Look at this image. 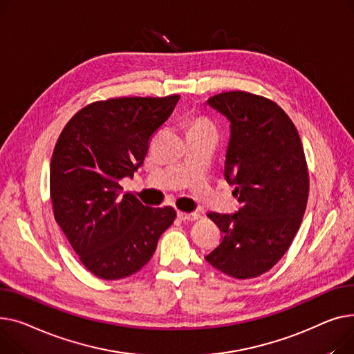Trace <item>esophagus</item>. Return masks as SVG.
Wrapping results in <instances>:
<instances>
[{"mask_svg": "<svg viewBox=\"0 0 354 354\" xmlns=\"http://www.w3.org/2000/svg\"><path fill=\"white\" fill-rule=\"evenodd\" d=\"M177 216H178V218L183 220V221H193V220H197V218H198V214H197V213H184V212H178Z\"/></svg>", "mask_w": 354, "mask_h": 354, "instance_id": "obj_1", "label": "esophagus"}]
</instances>
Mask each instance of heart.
I'll return each instance as SVG.
<instances>
[{
  "mask_svg": "<svg viewBox=\"0 0 354 354\" xmlns=\"http://www.w3.org/2000/svg\"><path fill=\"white\" fill-rule=\"evenodd\" d=\"M205 129H212V127H210V124L207 122L205 120L200 118V120H197V121L193 124L190 130H205Z\"/></svg>",
  "mask_w": 354,
  "mask_h": 354,
  "instance_id": "heart-1",
  "label": "heart"
}]
</instances>
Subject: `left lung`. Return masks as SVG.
<instances>
[{
  "instance_id": "left-lung-1",
  "label": "left lung",
  "mask_w": 354,
  "mask_h": 354,
  "mask_svg": "<svg viewBox=\"0 0 354 354\" xmlns=\"http://www.w3.org/2000/svg\"><path fill=\"white\" fill-rule=\"evenodd\" d=\"M230 122L224 176L236 185L240 207L210 213L221 243L204 259L234 279L268 272L292 244L308 197L301 140L276 102L244 91L217 94L205 102Z\"/></svg>"
}]
</instances>
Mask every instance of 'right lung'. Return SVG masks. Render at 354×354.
I'll return each instance as SVG.
<instances>
[{
    "label": "right lung",
    "instance_id": "right-lung-1",
    "mask_svg": "<svg viewBox=\"0 0 354 354\" xmlns=\"http://www.w3.org/2000/svg\"><path fill=\"white\" fill-rule=\"evenodd\" d=\"M180 95L93 102L62 130L50 167L54 217L87 270L104 280L129 277L147 264L173 207L144 205L120 181L133 177L154 131Z\"/></svg>",
    "mask_w": 354,
    "mask_h": 354
}]
</instances>
